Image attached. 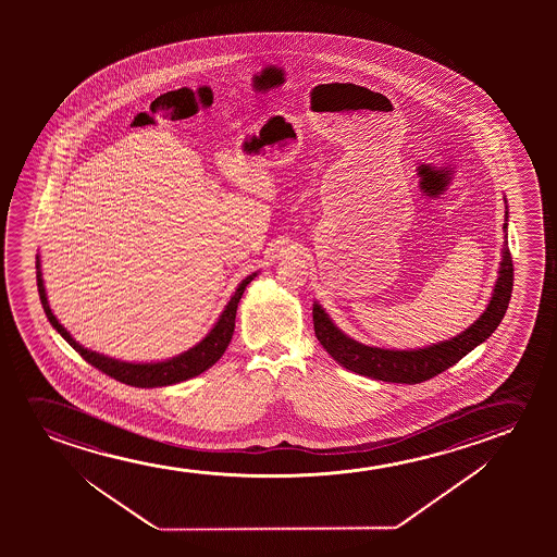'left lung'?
<instances>
[{"label": "left lung", "mask_w": 557, "mask_h": 557, "mask_svg": "<svg viewBox=\"0 0 557 557\" xmlns=\"http://www.w3.org/2000/svg\"><path fill=\"white\" fill-rule=\"evenodd\" d=\"M503 228L504 232L508 230V207L504 214ZM506 237L508 234L504 236L503 260L498 268L493 297L488 300L485 312L481 313L480 318L460 335L453 336L449 341L430 344L426 348H417V350L376 348L344 335L321 305L313 302V329H315L318 341L336 363L374 381L399 382V384H419V382L430 381L435 374L443 373L458 363L475 346L485 343L500 325L504 313L510 305L511 287H513V264H511Z\"/></svg>", "instance_id": "left-lung-1"}]
</instances>
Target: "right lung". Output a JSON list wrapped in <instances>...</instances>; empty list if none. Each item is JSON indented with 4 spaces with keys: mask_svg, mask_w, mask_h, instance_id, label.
I'll return each mask as SVG.
<instances>
[{
    "mask_svg": "<svg viewBox=\"0 0 557 557\" xmlns=\"http://www.w3.org/2000/svg\"><path fill=\"white\" fill-rule=\"evenodd\" d=\"M36 277H38V293L44 312H46L49 323L57 329V333L66 341V343L74 348V350L82 356V358L97 367L102 373L110 374L115 381L129 384V386H137V388H158V386H171V384H178V382L188 381L198 374L207 371L209 367H213L222 354L228 348L232 335H234V327H236V312L239 298L244 297V290L249 283L259 275V272H252L247 275L244 282L237 285L236 293L230 298L228 305L224 306L219 320L214 323L213 329L207 333L203 341H199L196 346H191L190 350L178 354L175 358L163 359V361H150V363H131V361H122V359L108 358L104 354L99 351L87 350L82 344L72 338L69 331L62 327L59 320L54 318V313L49 308V300H47L46 285H44V277H41V262H39V255L36 257Z\"/></svg>",
    "mask_w": 557,
    "mask_h": 557,
    "instance_id": "right-lung-1",
    "label": "right lung"
}]
</instances>
